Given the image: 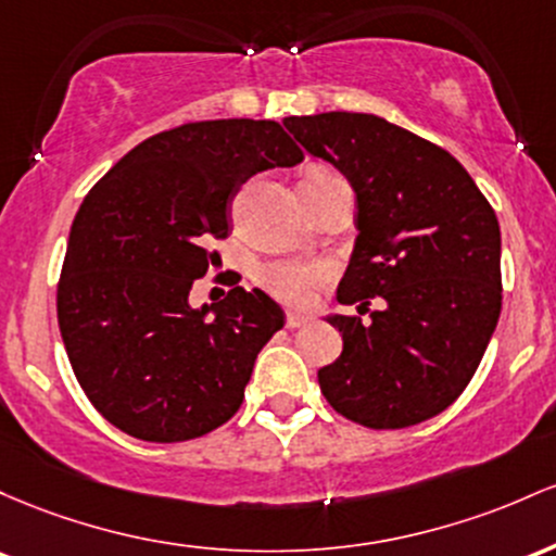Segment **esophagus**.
<instances>
[{"label":"esophagus","instance_id":"1","mask_svg":"<svg viewBox=\"0 0 556 556\" xmlns=\"http://www.w3.org/2000/svg\"><path fill=\"white\" fill-rule=\"evenodd\" d=\"M312 320V317L307 315V312H286V328H302L307 326V323Z\"/></svg>","mask_w":556,"mask_h":556}]
</instances>
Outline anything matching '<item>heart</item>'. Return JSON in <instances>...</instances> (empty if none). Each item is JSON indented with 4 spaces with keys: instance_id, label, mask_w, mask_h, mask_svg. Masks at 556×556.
I'll return each mask as SVG.
<instances>
[{
    "instance_id": "b5f03b06",
    "label": "heart",
    "mask_w": 556,
    "mask_h": 556,
    "mask_svg": "<svg viewBox=\"0 0 556 556\" xmlns=\"http://www.w3.org/2000/svg\"><path fill=\"white\" fill-rule=\"evenodd\" d=\"M330 176V170L326 167H312L307 170V176L302 180H312V178H323ZM328 276V270L323 265H315V262H289V260H278L270 262L260 270V283L270 291L273 296L280 299L286 304H304L309 302L312 291L323 283Z\"/></svg>"
}]
</instances>
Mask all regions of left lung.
I'll list each match as a JSON object with an SVG mask.
<instances>
[{
	"mask_svg": "<svg viewBox=\"0 0 556 556\" xmlns=\"http://www.w3.org/2000/svg\"><path fill=\"white\" fill-rule=\"evenodd\" d=\"M283 126L357 197L359 233L336 291L357 315L328 317L344 352L317 372L323 396L372 430L430 420L476 376L502 312L496 212L446 149L383 117L320 112Z\"/></svg>",
	"mask_w": 556,
	"mask_h": 556,
	"instance_id": "8db88e82",
	"label": "left lung"
}]
</instances>
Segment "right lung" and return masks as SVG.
<instances>
[{"mask_svg":"<svg viewBox=\"0 0 556 556\" xmlns=\"http://www.w3.org/2000/svg\"><path fill=\"white\" fill-rule=\"evenodd\" d=\"M302 149L276 121H199L149 136L84 197L67 236L58 323L80 389L104 420L178 444L239 413L260 349L283 309L236 286L189 304L220 262L228 204L241 184L294 167Z\"/></svg>","mask_w":556,"mask_h":556,"instance_id":"obj_1","label":"right lung"}]
</instances>
